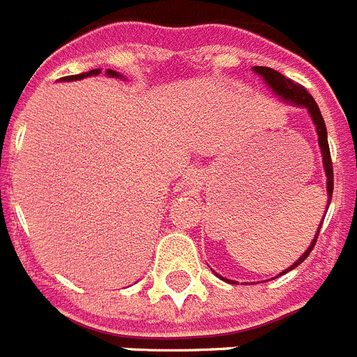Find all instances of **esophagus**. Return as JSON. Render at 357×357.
Wrapping results in <instances>:
<instances>
[{"instance_id": "34e87169", "label": "esophagus", "mask_w": 357, "mask_h": 357, "mask_svg": "<svg viewBox=\"0 0 357 357\" xmlns=\"http://www.w3.org/2000/svg\"><path fill=\"white\" fill-rule=\"evenodd\" d=\"M185 178H187L188 185H196L197 179H199V174H197L196 170H188L187 176H185Z\"/></svg>"}]
</instances>
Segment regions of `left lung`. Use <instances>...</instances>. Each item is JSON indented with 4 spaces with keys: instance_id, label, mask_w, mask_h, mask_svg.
<instances>
[{
    "instance_id": "left-lung-1",
    "label": "left lung",
    "mask_w": 357,
    "mask_h": 357,
    "mask_svg": "<svg viewBox=\"0 0 357 357\" xmlns=\"http://www.w3.org/2000/svg\"><path fill=\"white\" fill-rule=\"evenodd\" d=\"M255 70V73H259L262 79L266 80V84H269L273 88V91L277 93V95H280L284 100H289L293 102V104L296 105H303V107H307L309 114H311L312 122H314L316 126V132H318V144H320V149H321V156H324V167H325V174H327V194H328V203H331V199H333V188H334V170H333V160H331V151H328V142H327V127H325V122H324V116H321L320 113V107H318V104L314 102V98L309 95V91L303 86L296 84L294 80L287 79V77H284L282 73H278V71H275L273 68H266V66H255L253 68ZM327 213V212H325ZM321 228V226H320ZM320 228H318V231H316L314 238H312L311 246L307 248V252L303 253L302 257H300L296 262H294L293 266H291L289 269H286L284 273L291 271L293 268H296V266H300L303 262V260L307 259L309 253L312 252V248H314L316 244V238H318V235H320ZM282 273V275H284Z\"/></svg>"
}]
</instances>
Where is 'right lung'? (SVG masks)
I'll list each match as a JSON object with an SVG mask.
<instances>
[{
  "label": "right lung",
  "instance_id": "obj_1",
  "mask_svg": "<svg viewBox=\"0 0 357 357\" xmlns=\"http://www.w3.org/2000/svg\"><path fill=\"white\" fill-rule=\"evenodd\" d=\"M100 70H91V71H86V73H79V75H70V77H63L61 80H79V79H84V77H91V75H98ZM107 75L109 77H119V73L113 70H107Z\"/></svg>",
  "mask_w": 357,
  "mask_h": 357
}]
</instances>
